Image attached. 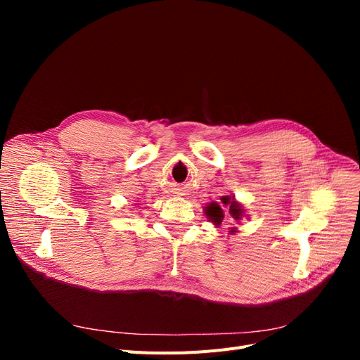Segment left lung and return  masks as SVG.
Wrapping results in <instances>:
<instances>
[{
	"label": "left lung",
	"instance_id": "obj_1",
	"mask_svg": "<svg viewBox=\"0 0 360 360\" xmlns=\"http://www.w3.org/2000/svg\"><path fill=\"white\" fill-rule=\"evenodd\" d=\"M221 201L225 204V205H230V213H231V216L234 217L236 221H240L242 219V216H243V207H242V204H238L236 200H234V197H222L221 198ZM205 214H207V217H209V219L214 224V225H219L221 222H222V219H224V213H222V209H221V205L219 204H216V202H212V204H209L205 207ZM231 234H234L236 233V228H231V231H230Z\"/></svg>",
	"mask_w": 360,
	"mask_h": 360
}]
</instances>
